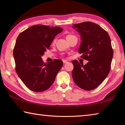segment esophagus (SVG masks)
Here are the masks:
<instances>
[{"mask_svg": "<svg viewBox=\"0 0 125 125\" xmlns=\"http://www.w3.org/2000/svg\"><path fill=\"white\" fill-rule=\"evenodd\" d=\"M63 63H64H64H67L68 62H67V61H65V60H63Z\"/></svg>", "mask_w": 125, "mask_h": 125, "instance_id": "34e87169", "label": "esophagus"}]
</instances>
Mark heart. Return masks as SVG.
<instances>
[{"label":"heart","mask_w":125,"mask_h":125,"mask_svg":"<svg viewBox=\"0 0 125 125\" xmlns=\"http://www.w3.org/2000/svg\"><path fill=\"white\" fill-rule=\"evenodd\" d=\"M69 35H68L67 36H69ZM54 42H55V40H54V41H53V43H54Z\"/></svg>","instance_id":"heart-1"}]
</instances>
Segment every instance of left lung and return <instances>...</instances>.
I'll list each match as a JSON object with an SVG mask.
<instances>
[{
	"mask_svg": "<svg viewBox=\"0 0 125 125\" xmlns=\"http://www.w3.org/2000/svg\"><path fill=\"white\" fill-rule=\"evenodd\" d=\"M82 42L78 50L81 58L88 61L86 64L73 61L72 77L79 88L85 90L96 88L109 74L114 52L107 32L92 22L74 24Z\"/></svg>",
	"mask_w": 125,
	"mask_h": 125,
	"instance_id": "1",
	"label": "left lung"
}]
</instances>
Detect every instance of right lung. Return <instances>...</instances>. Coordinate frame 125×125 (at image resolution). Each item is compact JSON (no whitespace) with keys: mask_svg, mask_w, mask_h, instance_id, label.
I'll return each instance as SVG.
<instances>
[{"mask_svg":"<svg viewBox=\"0 0 125 125\" xmlns=\"http://www.w3.org/2000/svg\"><path fill=\"white\" fill-rule=\"evenodd\" d=\"M62 31L60 27L36 25L22 31L17 38L13 50L16 72L33 92L48 89L62 67V60L45 63L41 58L54 37Z\"/></svg>","mask_w":125,"mask_h":125,"instance_id":"right-lung-1","label":"right lung"}]
</instances>
